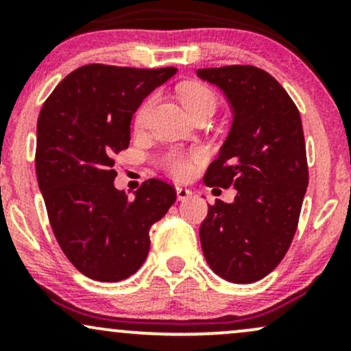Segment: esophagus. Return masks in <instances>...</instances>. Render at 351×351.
Segmentation results:
<instances>
[{
  "instance_id": "esophagus-1",
  "label": "esophagus",
  "mask_w": 351,
  "mask_h": 351,
  "mask_svg": "<svg viewBox=\"0 0 351 351\" xmlns=\"http://www.w3.org/2000/svg\"><path fill=\"white\" fill-rule=\"evenodd\" d=\"M176 196H178L180 201H184V199H188L189 196H191V191H189L188 188L176 186Z\"/></svg>"
}]
</instances>
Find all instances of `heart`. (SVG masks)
<instances>
[{"label":"heart","mask_w":351,"mask_h":351,"mask_svg":"<svg viewBox=\"0 0 351 351\" xmlns=\"http://www.w3.org/2000/svg\"><path fill=\"white\" fill-rule=\"evenodd\" d=\"M181 102L186 107L188 114L191 117H196L199 114H204V112H213L215 114L216 110V97L213 94V90L199 82H188L183 84L178 90ZM155 104V95H150L140 104L138 108L135 112V125L136 127H143L145 122H147V117L150 108ZM163 165L168 171L171 173L176 178H184V176L189 175L191 171V162L186 158V156L180 155L176 152H170L163 156Z\"/></svg>","instance_id":"1"}]
</instances>
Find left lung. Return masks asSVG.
<instances>
[{
	"label": "left lung",
	"instance_id": "1",
	"mask_svg": "<svg viewBox=\"0 0 351 351\" xmlns=\"http://www.w3.org/2000/svg\"><path fill=\"white\" fill-rule=\"evenodd\" d=\"M224 92L231 132L209 165L208 186L236 188L232 203L216 199L201 223L209 267L234 284L272 272L291 247L308 184L299 108L271 74L254 66L198 69Z\"/></svg>",
	"mask_w": 351,
	"mask_h": 351
}]
</instances>
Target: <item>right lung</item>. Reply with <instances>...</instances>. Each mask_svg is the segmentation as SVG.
Here are the masks:
<instances>
[{
  "label": "right lung",
  "instance_id": "1",
  "mask_svg": "<svg viewBox=\"0 0 351 351\" xmlns=\"http://www.w3.org/2000/svg\"><path fill=\"white\" fill-rule=\"evenodd\" d=\"M176 67L82 66L60 80L41 108L36 175L56 239L72 265L100 282L142 267L150 228L175 203L171 184L152 178L134 201L114 186V156L130 143L143 99Z\"/></svg>",
  "mask_w": 351,
  "mask_h": 351
}]
</instances>
